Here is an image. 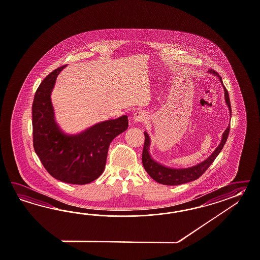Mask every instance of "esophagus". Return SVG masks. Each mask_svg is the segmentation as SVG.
I'll list each match as a JSON object with an SVG mask.
<instances>
[{
    "mask_svg": "<svg viewBox=\"0 0 260 260\" xmlns=\"http://www.w3.org/2000/svg\"><path fill=\"white\" fill-rule=\"evenodd\" d=\"M133 119L135 122H144V121H146L147 117L145 113L140 111V112L134 114Z\"/></svg>",
    "mask_w": 260,
    "mask_h": 260,
    "instance_id": "obj_1",
    "label": "esophagus"
}]
</instances>
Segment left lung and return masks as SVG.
<instances>
[{
  "instance_id": "obj_1",
  "label": "left lung",
  "mask_w": 260,
  "mask_h": 260,
  "mask_svg": "<svg viewBox=\"0 0 260 260\" xmlns=\"http://www.w3.org/2000/svg\"><path fill=\"white\" fill-rule=\"evenodd\" d=\"M210 72L217 74V73H215L214 71H210ZM220 79L221 84H222V81H221L220 77ZM224 87L225 102H226L227 106L229 107V110H230V113H231V105H230L228 91H227L226 87ZM229 131H230V125L227 127L226 130L224 131V133L222 135V140L220 141L219 147L214 151V153L207 160L203 161L202 163L196 165V166L186 168V169L168 168V167L161 165L160 163H157L153 158H151V155L149 154V151H148L149 146H150V139H149L148 134L144 133L145 141H144L143 152H142V164H143L147 173L154 181L158 182L160 184L167 185V186H177V185L185 184L187 182H191L193 180L198 179L200 176H202L203 173H205L207 169L213 163L214 160L216 159V157L220 153V151L222 150V148L226 142Z\"/></svg>"
}]
</instances>
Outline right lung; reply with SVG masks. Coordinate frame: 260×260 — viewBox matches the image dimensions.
<instances>
[{
  "label": "right lung",
  "mask_w": 260,
  "mask_h": 260,
  "mask_svg": "<svg viewBox=\"0 0 260 260\" xmlns=\"http://www.w3.org/2000/svg\"><path fill=\"white\" fill-rule=\"evenodd\" d=\"M65 67L55 69L38 87L32 106L33 145L43 167L55 179L85 185L104 172L111 141L128 127L127 116L107 120L87 131L69 136L53 119L51 91L56 76Z\"/></svg>",
  "instance_id": "obj_1"
}]
</instances>
